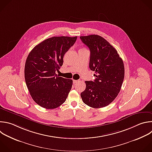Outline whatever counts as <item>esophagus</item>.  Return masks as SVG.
<instances>
[{
  "mask_svg": "<svg viewBox=\"0 0 152 152\" xmlns=\"http://www.w3.org/2000/svg\"><path fill=\"white\" fill-rule=\"evenodd\" d=\"M73 83H76L77 82H79L78 80H73Z\"/></svg>",
  "mask_w": 152,
  "mask_h": 152,
  "instance_id": "1",
  "label": "esophagus"
}]
</instances>
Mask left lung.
Returning <instances> with one entry per match:
<instances>
[{
    "instance_id": "left-lung-1",
    "label": "left lung",
    "mask_w": 152,
    "mask_h": 152,
    "mask_svg": "<svg viewBox=\"0 0 152 152\" xmlns=\"http://www.w3.org/2000/svg\"><path fill=\"white\" fill-rule=\"evenodd\" d=\"M90 50L89 68L95 79L85 81L80 96L88 106L99 109L110 104L121 91L125 76L124 62L116 49L103 37L91 34L80 37Z\"/></svg>"
}]
</instances>
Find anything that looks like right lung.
Listing matches in <instances>:
<instances>
[{"label": "right lung", "mask_w": 152, "mask_h": 152, "mask_svg": "<svg viewBox=\"0 0 152 152\" xmlns=\"http://www.w3.org/2000/svg\"><path fill=\"white\" fill-rule=\"evenodd\" d=\"M77 36H58L45 39L29 53L24 77L33 99L40 106L54 109L63 104L72 89L73 80L58 76L63 57L74 45Z\"/></svg>", "instance_id": "obj_1"}]
</instances>
